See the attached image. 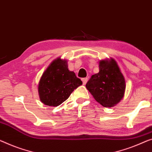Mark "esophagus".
Instances as JSON below:
<instances>
[{"label": "esophagus", "mask_w": 152, "mask_h": 152, "mask_svg": "<svg viewBox=\"0 0 152 152\" xmlns=\"http://www.w3.org/2000/svg\"><path fill=\"white\" fill-rule=\"evenodd\" d=\"M87 80H88V78H82V81H83V84L84 85H85L86 83H87Z\"/></svg>", "instance_id": "1"}]
</instances>
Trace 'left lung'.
I'll return each mask as SVG.
<instances>
[{
	"instance_id": "obj_1",
	"label": "left lung",
	"mask_w": 152,
	"mask_h": 152,
	"mask_svg": "<svg viewBox=\"0 0 152 152\" xmlns=\"http://www.w3.org/2000/svg\"><path fill=\"white\" fill-rule=\"evenodd\" d=\"M99 67V72L91 76L86 87L101 105L112 107L124 98L125 78L116 61L112 58L100 61Z\"/></svg>"
}]
</instances>
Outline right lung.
<instances>
[{"label":"right lung","mask_w":152,"mask_h":152,"mask_svg":"<svg viewBox=\"0 0 152 152\" xmlns=\"http://www.w3.org/2000/svg\"><path fill=\"white\" fill-rule=\"evenodd\" d=\"M83 84L75 73L68 69L67 60H54L43 73L38 85L39 99L45 105L57 106Z\"/></svg>","instance_id":"obj_1"}]
</instances>
